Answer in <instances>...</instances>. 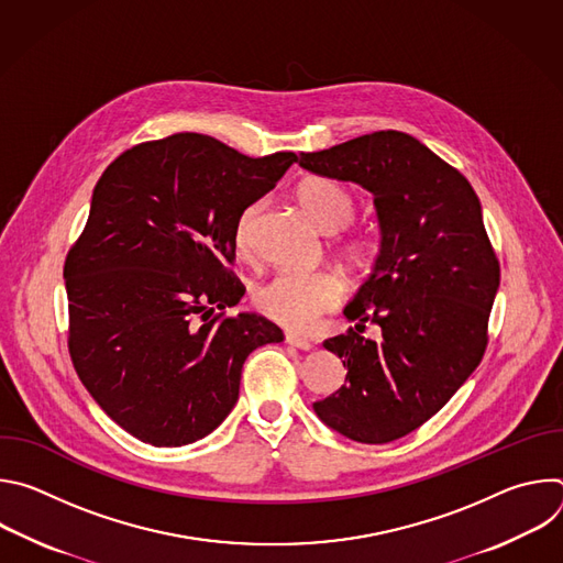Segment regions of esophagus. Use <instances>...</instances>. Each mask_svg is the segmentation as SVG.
<instances>
[{"label": "esophagus", "instance_id": "34e87169", "mask_svg": "<svg viewBox=\"0 0 563 563\" xmlns=\"http://www.w3.org/2000/svg\"><path fill=\"white\" fill-rule=\"evenodd\" d=\"M285 343H289L291 347L296 350H302V352H309L313 347V343L300 334H285Z\"/></svg>", "mask_w": 563, "mask_h": 563}]
</instances>
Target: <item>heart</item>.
I'll list each match as a JSON object with an SVG mask.
<instances>
[{
  "instance_id": "obj_1",
  "label": "heart",
  "mask_w": 563,
  "mask_h": 563,
  "mask_svg": "<svg viewBox=\"0 0 563 563\" xmlns=\"http://www.w3.org/2000/svg\"><path fill=\"white\" fill-rule=\"evenodd\" d=\"M300 205L323 231L345 229L356 213L352 194L330 178H307L296 189ZM263 211V202H250L238 213L231 229V245L240 256H250L254 247V227ZM343 256L352 265H363L372 256L367 238H347ZM343 280L330 272H278L254 289V305L274 323L289 330H309L320 313L336 307L343 298Z\"/></svg>"
}]
</instances>
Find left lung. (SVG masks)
<instances>
[{
	"instance_id": "left-lung-1",
	"label": "left lung",
	"mask_w": 563,
	"mask_h": 563,
	"mask_svg": "<svg viewBox=\"0 0 563 563\" xmlns=\"http://www.w3.org/2000/svg\"><path fill=\"white\" fill-rule=\"evenodd\" d=\"M302 169L374 194L380 252L345 307L356 320L325 350L345 385L316 400L318 419L358 443H389L432 419L484 358L499 261L481 202L445 159L417 137L376 131L300 153ZM382 328L378 342L360 332Z\"/></svg>"
}]
</instances>
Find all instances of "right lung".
<instances>
[{
  "mask_svg": "<svg viewBox=\"0 0 563 563\" xmlns=\"http://www.w3.org/2000/svg\"><path fill=\"white\" fill-rule=\"evenodd\" d=\"M296 159L176 133L131 146L98 180L64 263L68 352L96 404L135 439L176 448L207 437L235 406L247 356L283 341L265 316L224 307L245 294L229 269L233 222Z\"/></svg>",
  "mask_w": 563,
  "mask_h": 563,
  "instance_id": "right-lung-1",
  "label": "right lung"
}]
</instances>
